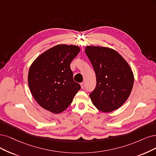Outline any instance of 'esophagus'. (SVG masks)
I'll use <instances>...</instances> for the list:
<instances>
[{
	"label": "esophagus",
	"mask_w": 156,
	"mask_h": 156,
	"mask_svg": "<svg viewBox=\"0 0 156 156\" xmlns=\"http://www.w3.org/2000/svg\"><path fill=\"white\" fill-rule=\"evenodd\" d=\"M80 85H81V88L82 89H84V87H85V83H80Z\"/></svg>",
	"instance_id": "esophagus-1"
}]
</instances>
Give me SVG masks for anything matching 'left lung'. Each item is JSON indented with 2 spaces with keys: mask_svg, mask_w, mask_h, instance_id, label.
I'll use <instances>...</instances> for the list:
<instances>
[{
  "mask_svg": "<svg viewBox=\"0 0 156 156\" xmlns=\"http://www.w3.org/2000/svg\"><path fill=\"white\" fill-rule=\"evenodd\" d=\"M85 52L96 76V87L89 94L93 105L101 112L117 110L127 100L134 77L123 57L112 48L86 46Z\"/></svg>",
  "mask_w": 156,
  "mask_h": 156,
  "instance_id": "8db88e82",
  "label": "left lung"
}]
</instances>
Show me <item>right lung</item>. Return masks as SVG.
Masks as SVG:
<instances>
[{
	"mask_svg": "<svg viewBox=\"0 0 156 156\" xmlns=\"http://www.w3.org/2000/svg\"><path fill=\"white\" fill-rule=\"evenodd\" d=\"M80 51L75 45L58 44L40 55L29 69L27 82L34 100L45 110L66 111L81 87L73 80L70 68Z\"/></svg>",
	"mask_w": 156,
	"mask_h": 156,
	"instance_id": "right-lung-1",
	"label": "right lung"
}]
</instances>
